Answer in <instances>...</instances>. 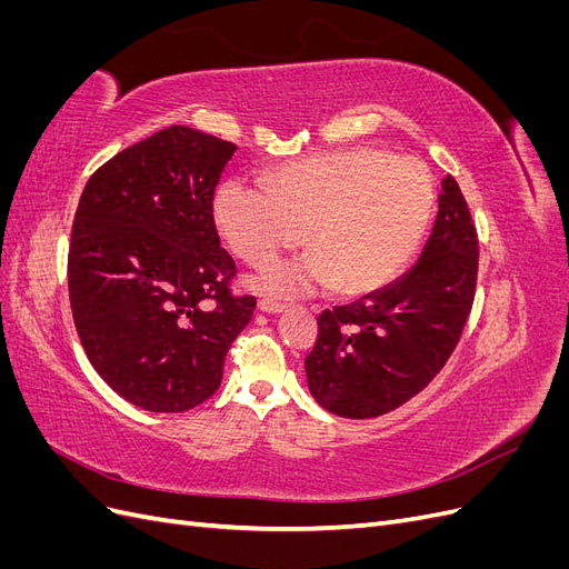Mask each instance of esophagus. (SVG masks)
Instances as JSON below:
<instances>
[{"mask_svg":"<svg viewBox=\"0 0 569 569\" xmlns=\"http://www.w3.org/2000/svg\"><path fill=\"white\" fill-rule=\"evenodd\" d=\"M258 311L278 316V313H282V311H284V303H280V301H272V299H261V301H258Z\"/></svg>","mask_w":569,"mask_h":569,"instance_id":"1","label":"esophagus"}]
</instances>
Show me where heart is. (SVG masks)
I'll use <instances>...</instances> for the list:
<instances>
[{"instance_id":"b5f03b06","label":"heart","mask_w":569,"mask_h":569,"mask_svg":"<svg viewBox=\"0 0 569 569\" xmlns=\"http://www.w3.org/2000/svg\"><path fill=\"white\" fill-rule=\"evenodd\" d=\"M435 180L412 157L375 147L299 159L268 178V189L228 180L213 218L228 247L249 263H270L301 242L297 261L253 274L268 297L297 299L335 287L360 297L385 287L422 244L435 213Z\"/></svg>"}]
</instances>
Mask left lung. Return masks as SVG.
Masks as SVG:
<instances>
[{"label":"left lung","instance_id":"obj_1","mask_svg":"<svg viewBox=\"0 0 569 569\" xmlns=\"http://www.w3.org/2000/svg\"><path fill=\"white\" fill-rule=\"evenodd\" d=\"M477 230L458 182L441 180L439 213L418 263L399 280L318 318L306 356L313 399L341 418L403 406L446 366L477 284Z\"/></svg>","mask_w":569,"mask_h":569}]
</instances>
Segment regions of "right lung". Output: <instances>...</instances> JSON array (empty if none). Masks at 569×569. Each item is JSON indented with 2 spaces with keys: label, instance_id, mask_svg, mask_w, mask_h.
Segmentation results:
<instances>
[{
  "label": "right lung",
  "instance_id": "right-lung-1",
  "mask_svg": "<svg viewBox=\"0 0 569 569\" xmlns=\"http://www.w3.org/2000/svg\"><path fill=\"white\" fill-rule=\"evenodd\" d=\"M237 147L170 126L123 149L82 189L68 249V297L92 368L149 412L216 393L256 299L230 295L213 192Z\"/></svg>",
  "mask_w": 569,
  "mask_h": 569
}]
</instances>
